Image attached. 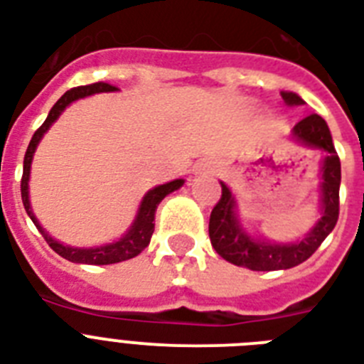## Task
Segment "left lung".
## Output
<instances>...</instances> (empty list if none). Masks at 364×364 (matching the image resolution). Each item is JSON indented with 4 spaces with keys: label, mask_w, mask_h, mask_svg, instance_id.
Masks as SVG:
<instances>
[{
    "label": "left lung",
    "mask_w": 364,
    "mask_h": 364,
    "mask_svg": "<svg viewBox=\"0 0 364 364\" xmlns=\"http://www.w3.org/2000/svg\"><path fill=\"white\" fill-rule=\"evenodd\" d=\"M282 98L289 105L304 104L294 92H282ZM293 136L310 147L325 149L327 156L323 162V217L314 230L302 242L276 245V243L257 242L243 232L234 213V198L227 185L221 183V198L211 210L210 240L211 245L223 259L249 270L270 272L287 270L299 266L316 253L323 240L333 232L340 213V159L334 149L333 136L325 119L316 113L304 117L293 128Z\"/></svg>",
    "instance_id": "left-lung-1"
}]
</instances>
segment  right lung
<instances>
[{"label":"right lung","instance_id":"1","mask_svg":"<svg viewBox=\"0 0 364 364\" xmlns=\"http://www.w3.org/2000/svg\"><path fill=\"white\" fill-rule=\"evenodd\" d=\"M115 87L109 85V82H92V85H85V87H75L70 88L68 92L62 96V98L53 105V109L48 113L47 121L43 122L39 128L36 130V134L31 136V141L26 149L24 154V171H22V179H20V193H22V202H24L26 213L30 215V219L36 223V227L39 228V232L43 234V238L47 240V243L50 247L64 259L71 260V262H79V264H115V262H122V260L134 259L136 255H139L143 249L147 247L149 242H151V236L154 232V213H156V208L164 200V196H168L170 193L177 191V188L183 185V179H176V181L166 183V185H160V187H154L153 191H149L145 194V198L141 202V208H139V213H137L136 221L132 225V228L128 230L126 236H122L119 242L107 243V245H102V247H92V249H79V247H68V245H62L60 242L53 240L48 236L39 223L31 213L30 200H28V179H30V164L31 159H33V151H36L37 143L43 137V134L50 128L56 119L60 117V113L79 98H85V96H90V94L96 92H113Z\"/></svg>","mask_w":364,"mask_h":364}]
</instances>
